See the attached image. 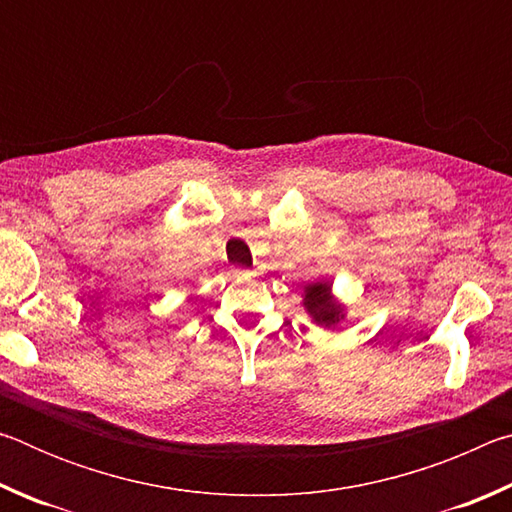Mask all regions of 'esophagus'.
Returning a JSON list of instances; mask_svg holds the SVG:
<instances>
[{
    "instance_id": "1",
    "label": "esophagus",
    "mask_w": 512,
    "mask_h": 512,
    "mask_svg": "<svg viewBox=\"0 0 512 512\" xmlns=\"http://www.w3.org/2000/svg\"><path fill=\"white\" fill-rule=\"evenodd\" d=\"M235 275H237V277H244V275H248V271H244V268H237Z\"/></svg>"
}]
</instances>
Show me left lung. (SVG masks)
I'll return each mask as SVG.
<instances>
[{
	"label": "left lung",
	"instance_id": "left-lung-1",
	"mask_svg": "<svg viewBox=\"0 0 512 512\" xmlns=\"http://www.w3.org/2000/svg\"><path fill=\"white\" fill-rule=\"evenodd\" d=\"M307 314L316 320L318 325L332 327L343 318V305L334 300L332 284L329 282H311L305 287V298H302Z\"/></svg>",
	"mask_w": 512,
	"mask_h": 512
}]
</instances>
